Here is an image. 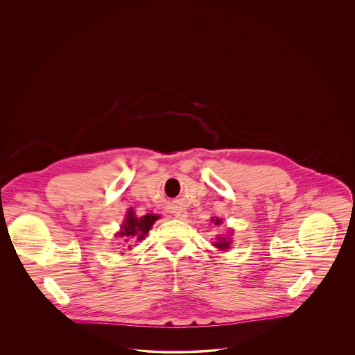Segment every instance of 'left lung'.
Wrapping results in <instances>:
<instances>
[{
	"instance_id": "1",
	"label": "left lung",
	"mask_w": 355,
	"mask_h": 355,
	"mask_svg": "<svg viewBox=\"0 0 355 355\" xmlns=\"http://www.w3.org/2000/svg\"><path fill=\"white\" fill-rule=\"evenodd\" d=\"M211 222H214L216 226H219V225H222V223H223V222H222V219H219V218H211ZM230 233H232V232H230ZM216 239H218V242H214V246H215V248H218V249H219V250H222V252H226V250H229V249H230L232 238L218 236Z\"/></svg>"
}]
</instances>
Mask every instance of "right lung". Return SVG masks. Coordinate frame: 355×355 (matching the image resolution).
<instances>
[{
	"mask_svg": "<svg viewBox=\"0 0 355 355\" xmlns=\"http://www.w3.org/2000/svg\"><path fill=\"white\" fill-rule=\"evenodd\" d=\"M158 218L159 215H154V214H148L141 218H136L133 209L130 208L126 212V218H125L123 223L121 225V232L117 233V236L122 238L125 242L141 241L150 233L153 225L158 220ZM128 248H130V245Z\"/></svg>",
	"mask_w": 355,
	"mask_h": 355,
	"instance_id": "obj_1",
	"label": "right lung"
}]
</instances>
